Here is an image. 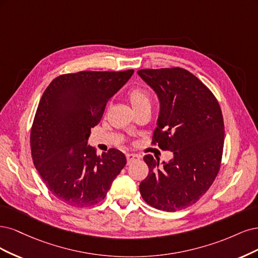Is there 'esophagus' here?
Wrapping results in <instances>:
<instances>
[{"label":"esophagus","instance_id":"esophagus-1","mask_svg":"<svg viewBox=\"0 0 258 258\" xmlns=\"http://www.w3.org/2000/svg\"><path fill=\"white\" fill-rule=\"evenodd\" d=\"M140 159L139 155H136V154H133V153H128L126 154V160H127V164H131L132 162L134 161H138Z\"/></svg>","mask_w":258,"mask_h":258}]
</instances>
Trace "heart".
<instances>
[{
	"mask_svg": "<svg viewBox=\"0 0 258 258\" xmlns=\"http://www.w3.org/2000/svg\"><path fill=\"white\" fill-rule=\"evenodd\" d=\"M128 99H130V103L133 107V109H134L135 111L143 107L150 106V104H151L150 96H149L147 91L143 88H139V87L131 90V92L128 93Z\"/></svg>",
	"mask_w": 258,
	"mask_h": 258,
	"instance_id": "obj_1",
	"label": "heart"
}]
</instances>
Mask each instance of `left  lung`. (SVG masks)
I'll list each match as a JSON object with an SVG mask.
<instances>
[{"mask_svg": "<svg viewBox=\"0 0 258 258\" xmlns=\"http://www.w3.org/2000/svg\"><path fill=\"white\" fill-rule=\"evenodd\" d=\"M138 75L160 102L153 143L172 153L169 162L144 157L149 173L139 185L140 194L159 210L184 209L209 189L219 172L224 146L220 105L186 70H141Z\"/></svg>", "mask_w": 258, "mask_h": 258, "instance_id": "left-lung-1", "label": "left lung"}]
</instances>
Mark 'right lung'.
<instances>
[{"mask_svg":"<svg viewBox=\"0 0 258 258\" xmlns=\"http://www.w3.org/2000/svg\"><path fill=\"white\" fill-rule=\"evenodd\" d=\"M134 71L79 72L56 77L40 98L31 131L32 157L49 190L73 207L102 202L126 164L117 149L97 155L88 145L107 102Z\"/></svg>","mask_w":258,"mask_h":258,"instance_id":"1","label":"right lung"}]
</instances>
